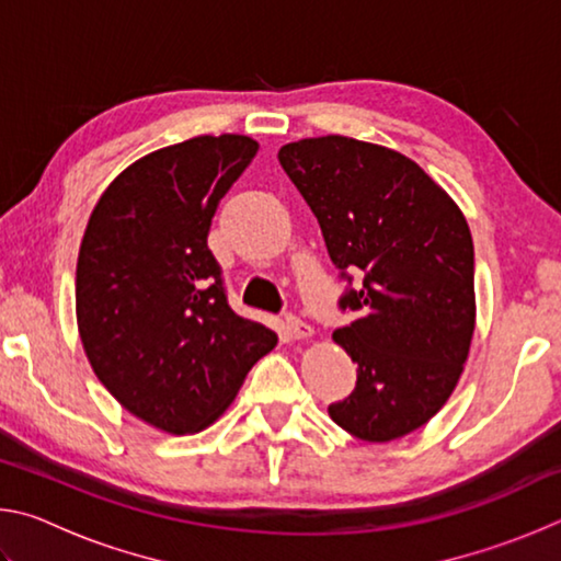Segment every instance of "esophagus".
Masks as SVG:
<instances>
[{"mask_svg": "<svg viewBox=\"0 0 561 561\" xmlns=\"http://www.w3.org/2000/svg\"><path fill=\"white\" fill-rule=\"evenodd\" d=\"M284 327H287V334L291 339H307L314 334V329H311L307 321H301L299 317H291V314L284 317Z\"/></svg>", "mask_w": 561, "mask_h": 561, "instance_id": "34e87169", "label": "esophagus"}]
</instances>
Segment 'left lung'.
Returning <instances> with one entry per match:
<instances>
[{
	"instance_id": "obj_1",
	"label": "left lung",
	"mask_w": 561,
	"mask_h": 561,
	"mask_svg": "<svg viewBox=\"0 0 561 561\" xmlns=\"http://www.w3.org/2000/svg\"><path fill=\"white\" fill-rule=\"evenodd\" d=\"M279 165L314 213L354 321L334 331L358 366L331 421L368 443L421 428L448 401L474 329L470 227L413 160L344 136L279 150ZM365 284L356 290L348 271Z\"/></svg>"
}]
</instances>
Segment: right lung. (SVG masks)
Instances as JSON below:
<instances>
[{"label": "right lung", "mask_w": 561, "mask_h": 561, "mask_svg": "<svg viewBox=\"0 0 561 561\" xmlns=\"http://www.w3.org/2000/svg\"><path fill=\"white\" fill-rule=\"evenodd\" d=\"M257 153L247 136H197L140 158L91 213L76 319L93 371L140 421L175 435L222 415L277 344L227 304L207 247L217 203Z\"/></svg>", "instance_id": "add662e5"}]
</instances>
